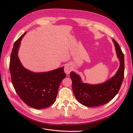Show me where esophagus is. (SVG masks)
<instances>
[{
    "label": "esophagus",
    "mask_w": 133,
    "mask_h": 133,
    "mask_svg": "<svg viewBox=\"0 0 133 133\" xmlns=\"http://www.w3.org/2000/svg\"><path fill=\"white\" fill-rule=\"evenodd\" d=\"M72 70V68L69 65H66L64 67V71L66 74H69Z\"/></svg>",
    "instance_id": "34e87169"
}]
</instances>
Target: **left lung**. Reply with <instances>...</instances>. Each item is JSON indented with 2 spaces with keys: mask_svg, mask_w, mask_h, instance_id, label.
I'll list each match as a JSON object with an SVG mask.
<instances>
[{
  "mask_svg": "<svg viewBox=\"0 0 133 133\" xmlns=\"http://www.w3.org/2000/svg\"><path fill=\"white\" fill-rule=\"evenodd\" d=\"M116 52L120 60V67L116 74L106 82L98 85L83 83L80 76L73 71L70 76L72 80V89L76 99L86 107H96L110 102L118 94L124 77V54L118 43L112 39Z\"/></svg>",
  "mask_w": 133,
  "mask_h": 133,
  "instance_id": "left-lung-1",
  "label": "left lung"
}]
</instances>
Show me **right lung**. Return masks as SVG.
<instances>
[{
	"label": "right lung",
	"instance_id": "add662e5",
	"mask_svg": "<svg viewBox=\"0 0 133 133\" xmlns=\"http://www.w3.org/2000/svg\"><path fill=\"white\" fill-rule=\"evenodd\" d=\"M24 33L14 44L9 69L12 84L24 103L37 109L49 107L57 97L60 84L66 77L64 67L42 73L31 72L24 68L18 56Z\"/></svg>",
	"mask_w": 133,
	"mask_h": 133
}]
</instances>
